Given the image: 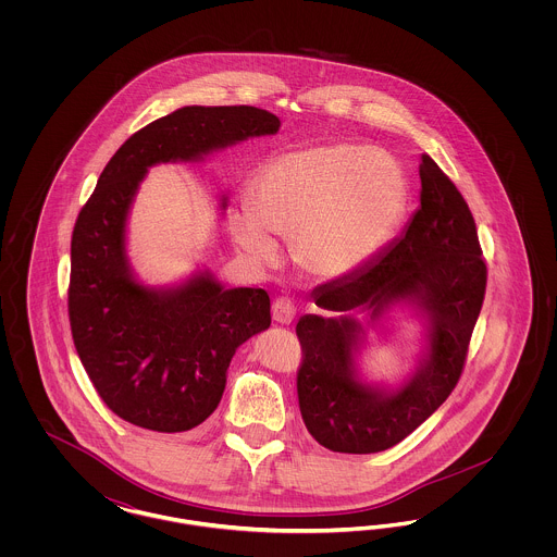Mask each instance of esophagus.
<instances>
[{"instance_id":"obj_1","label":"esophagus","mask_w":557,"mask_h":557,"mask_svg":"<svg viewBox=\"0 0 557 557\" xmlns=\"http://www.w3.org/2000/svg\"><path fill=\"white\" fill-rule=\"evenodd\" d=\"M271 315L275 323H282V325H288L292 323V319L296 315V309H294V302H292L288 296H280L273 300L271 305Z\"/></svg>"}]
</instances>
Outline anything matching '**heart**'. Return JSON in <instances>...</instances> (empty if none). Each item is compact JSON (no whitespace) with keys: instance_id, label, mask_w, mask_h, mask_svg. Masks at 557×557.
I'll use <instances>...</instances> for the list:
<instances>
[{"instance_id":"obj_1","label":"heart","mask_w":557,"mask_h":557,"mask_svg":"<svg viewBox=\"0 0 557 557\" xmlns=\"http://www.w3.org/2000/svg\"><path fill=\"white\" fill-rule=\"evenodd\" d=\"M407 182L397 164L352 146L288 152L261 171L252 205L232 221L239 248L259 265L277 261L273 236L294 239V261L338 280L373 259L397 234Z\"/></svg>"}]
</instances>
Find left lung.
Masks as SVG:
<instances>
[{"label":"left lung","instance_id":"8db88e82","mask_svg":"<svg viewBox=\"0 0 557 557\" xmlns=\"http://www.w3.org/2000/svg\"><path fill=\"white\" fill-rule=\"evenodd\" d=\"M420 180L422 207L407 232L357 271L318 286L313 300L325 315L296 323L300 416L325 449L363 455L395 447L447 400L463 373L486 292V263L468 202L428 154ZM400 297L425 307L431 357L409 385L384 396L351 377L354 318L379 317Z\"/></svg>","mask_w":557,"mask_h":557}]
</instances>
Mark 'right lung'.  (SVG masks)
Here are the masks:
<instances>
[{
	"label": "right lung",
	"mask_w": 557,
	"mask_h": 557,
	"mask_svg": "<svg viewBox=\"0 0 557 557\" xmlns=\"http://www.w3.org/2000/svg\"><path fill=\"white\" fill-rule=\"evenodd\" d=\"M280 129L255 107H186L157 119L108 160L71 239L69 319L96 393L121 420L186 432L216 409L242 343L271 325L269 294L223 290L209 275L182 288L139 286L125 259V221L148 166Z\"/></svg>",
	"instance_id": "obj_1"
}]
</instances>
